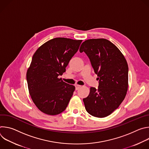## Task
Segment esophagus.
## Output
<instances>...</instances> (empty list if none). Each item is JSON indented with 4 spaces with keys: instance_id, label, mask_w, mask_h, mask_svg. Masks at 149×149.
Returning <instances> with one entry per match:
<instances>
[{
    "instance_id": "34e87169",
    "label": "esophagus",
    "mask_w": 149,
    "mask_h": 149,
    "mask_svg": "<svg viewBox=\"0 0 149 149\" xmlns=\"http://www.w3.org/2000/svg\"><path fill=\"white\" fill-rule=\"evenodd\" d=\"M75 86V90H78L79 89V88H81V86H79V85H78V84H76Z\"/></svg>"
}]
</instances>
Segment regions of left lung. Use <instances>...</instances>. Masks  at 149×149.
Returning <instances> with one entry per match:
<instances>
[{
	"instance_id": "8db88e82",
	"label": "left lung",
	"mask_w": 149,
	"mask_h": 149,
	"mask_svg": "<svg viewBox=\"0 0 149 149\" xmlns=\"http://www.w3.org/2000/svg\"><path fill=\"white\" fill-rule=\"evenodd\" d=\"M88 56L99 80L98 89L90 88L83 99L87 111L103 118L110 115L123 102L128 90L129 67L119 49L104 38L85 40L79 48Z\"/></svg>"
}]
</instances>
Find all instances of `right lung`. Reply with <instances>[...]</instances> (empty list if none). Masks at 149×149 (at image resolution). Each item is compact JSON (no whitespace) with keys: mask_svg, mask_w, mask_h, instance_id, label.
Returning a JSON list of instances; mask_svg holds the SVG:
<instances>
[{"mask_svg":"<svg viewBox=\"0 0 149 149\" xmlns=\"http://www.w3.org/2000/svg\"><path fill=\"white\" fill-rule=\"evenodd\" d=\"M81 42L56 38L41 45L33 54L26 80L31 98L42 113L55 116L66 109L75 88L58 77L65 72Z\"/></svg>","mask_w":149,"mask_h":149,"instance_id":"add662e5","label":"right lung"}]
</instances>
